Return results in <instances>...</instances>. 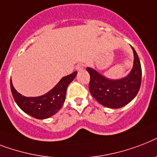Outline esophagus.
<instances>
[{
	"instance_id": "obj_1",
	"label": "esophagus",
	"mask_w": 157,
	"mask_h": 157,
	"mask_svg": "<svg viewBox=\"0 0 157 157\" xmlns=\"http://www.w3.org/2000/svg\"><path fill=\"white\" fill-rule=\"evenodd\" d=\"M84 64L82 63V62H80V63H78L77 66H76V70H77V71H82V70L84 69Z\"/></svg>"
}]
</instances>
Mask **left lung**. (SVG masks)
<instances>
[{"instance_id":"left-lung-1","label":"left lung","mask_w":157,"mask_h":157,"mask_svg":"<svg viewBox=\"0 0 157 157\" xmlns=\"http://www.w3.org/2000/svg\"><path fill=\"white\" fill-rule=\"evenodd\" d=\"M134 52V66L126 77L112 80L104 77L97 71L87 67L90 75L89 91L100 105L111 109L121 108L130 103L140 91L142 69L137 52Z\"/></svg>"}]
</instances>
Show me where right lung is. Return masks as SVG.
Here are the masks:
<instances>
[{
	"mask_svg": "<svg viewBox=\"0 0 157 157\" xmlns=\"http://www.w3.org/2000/svg\"><path fill=\"white\" fill-rule=\"evenodd\" d=\"M77 71L61 78L56 86L43 96L26 97L14 89L10 80L11 92L18 107L30 116L36 119H45L58 112L66 100L69 84L76 77Z\"/></svg>",
	"mask_w": 157,
	"mask_h": 157,
	"instance_id": "add662e5",
	"label": "right lung"
}]
</instances>
